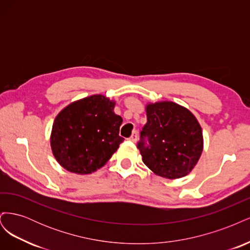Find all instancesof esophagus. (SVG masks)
I'll return each mask as SVG.
<instances>
[{
  "label": "esophagus",
  "mask_w": 250,
  "mask_h": 250,
  "mask_svg": "<svg viewBox=\"0 0 250 250\" xmlns=\"http://www.w3.org/2000/svg\"><path fill=\"white\" fill-rule=\"evenodd\" d=\"M129 140H130L131 142H133V143L137 142V140H138V132H137V131H134V132L132 133L131 137L129 138Z\"/></svg>",
  "instance_id": "1"
}]
</instances>
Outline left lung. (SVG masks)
Here are the masks:
<instances>
[{"mask_svg": "<svg viewBox=\"0 0 250 250\" xmlns=\"http://www.w3.org/2000/svg\"><path fill=\"white\" fill-rule=\"evenodd\" d=\"M146 115L147 123L138 144L143 163L161 177H185L198 163L203 150L198 120L172 101L148 103Z\"/></svg>", "mask_w": 250, "mask_h": 250, "instance_id": "1", "label": "left lung"}]
</instances>
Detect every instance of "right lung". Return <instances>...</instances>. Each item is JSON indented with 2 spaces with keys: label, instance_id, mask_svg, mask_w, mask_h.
<instances>
[{
  "label": "right lung",
  "instance_id": "add662e5",
  "mask_svg": "<svg viewBox=\"0 0 250 250\" xmlns=\"http://www.w3.org/2000/svg\"><path fill=\"white\" fill-rule=\"evenodd\" d=\"M116 101L93 95L74 101L56 116L51 149L58 164L75 174L102 168L124 141L119 135L123 120L116 115Z\"/></svg>",
  "mask_w": 250,
  "mask_h": 250
}]
</instances>
